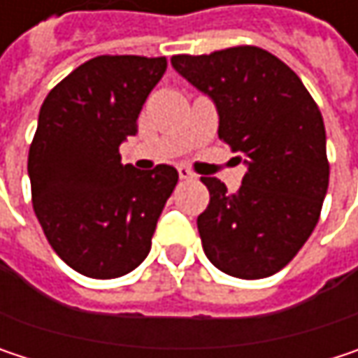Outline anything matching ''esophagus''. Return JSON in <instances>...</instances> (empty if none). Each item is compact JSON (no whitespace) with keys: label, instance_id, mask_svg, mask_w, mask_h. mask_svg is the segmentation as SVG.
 I'll list each match as a JSON object with an SVG mask.
<instances>
[{"label":"esophagus","instance_id":"esophagus-1","mask_svg":"<svg viewBox=\"0 0 358 358\" xmlns=\"http://www.w3.org/2000/svg\"><path fill=\"white\" fill-rule=\"evenodd\" d=\"M178 176H180V180H192V178H194L192 170H190V168H186V166H180Z\"/></svg>","mask_w":358,"mask_h":358}]
</instances>
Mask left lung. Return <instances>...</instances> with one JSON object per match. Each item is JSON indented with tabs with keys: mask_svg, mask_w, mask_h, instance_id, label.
Listing matches in <instances>:
<instances>
[{
	"mask_svg": "<svg viewBox=\"0 0 358 358\" xmlns=\"http://www.w3.org/2000/svg\"><path fill=\"white\" fill-rule=\"evenodd\" d=\"M172 66L215 101L220 138L249 164L234 194L217 178H201L209 190L196 217L203 250L228 275H273L322 215L329 184L322 111L282 59L255 45L182 53Z\"/></svg>",
	"mask_w": 358,
	"mask_h": 358,
	"instance_id": "obj_1",
	"label": "left lung"
}]
</instances>
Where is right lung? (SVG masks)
<instances>
[{"label":"right lung","instance_id":"obj_1","mask_svg":"<svg viewBox=\"0 0 358 358\" xmlns=\"http://www.w3.org/2000/svg\"><path fill=\"white\" fill-rule=\"evenodd\" d=\"M168 68L166 57L97 55L45 97L29 149L36 220L74 271L111 280L138 267L178 172L122 164L120 145Z\"/></svg>","mask_w":358,"mask_h":358}]
</instances>
